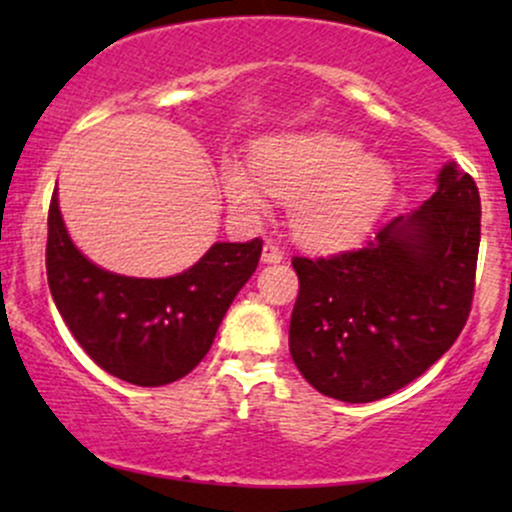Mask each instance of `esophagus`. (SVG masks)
I'll return each instance as SVG.
<instances>
[{
	"mask_svg": "<svg viewBox=\"0 0 512 512\" xmlns=\"http://www.w3.org/2000/svg\"><path fill=\"white\" fill-rule=\"evenodd\" d=\"M262 260L267 264L281 262V260H284V250H281L279 245L274 243V240H267V243H264V248H262Z\"/></svg>",
	"mask_w": 512,
	"mask_h": 512,
	"instance_id": "34e87169",
	"label": "esophagus"
}]
</instances>
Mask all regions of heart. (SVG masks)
Segmentation results:
<instances>
[{
    "label": "heart",
    "instance_id": "1",
    "mask_svg": "<svg viewBox=\"0 0 512 512\" xmlns=\"http://www.w3.org/2000/svg\"><path fill=\"white\" fill-rule=\"evenodd\" d=\"M252 170L221 168L223 192L238 214H267L269 195L291 204V228L310 248H342L366 236L395 192V173L361 154L354 139L327 132L286 134L252 149Z\"/></svg>",
    "mask_w": 512,
    "mask_h": 512
}]
</instances>
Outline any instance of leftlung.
<instances>
[{"label":"left lung","instance_id":"1","mask_svg":"<svg viewBox=\"0 0 512 512\" xmlns=\"http://www.w3.org/2000/svg\"><path fill=\"white\" fill-rule=\"evenodd\" d=\"M479 240L477 182L448 163L424 207L385 223L363 248L293 257L301 289L289 349L303 378L358 404L424 375L467 325Z\"/></svg>","mask_w":512,"mask_h":512}]
</instances>
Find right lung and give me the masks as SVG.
<instances>
[{
  "label": "right lung",
  "mask_w": 512,
  "mask_h": 512,
  "mask_svg": "<svg viewBox=\"0 0 512 512\" xmlns=\"http://www.w3.org/2000/svg\"><path fill=\"white\" fill-rule=\"evenodd\" d=\"M260 255L255 238L214 243L195 267L168 279L105 272L74 248L57 192L50 199L45 269L52 301L93 363L139 387L175 383L207 356Z\"/></svg>",
  "instance_id": "1"
}]
</instances>
